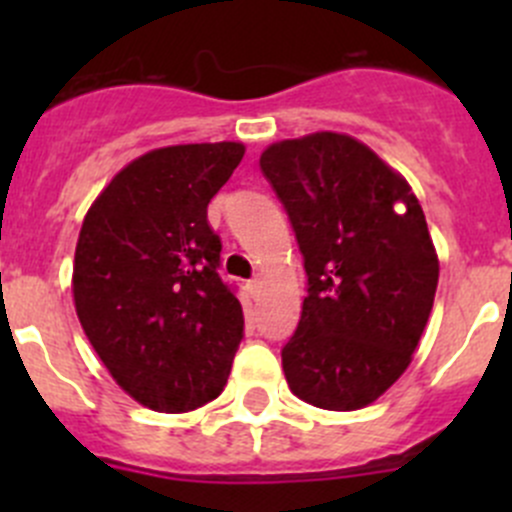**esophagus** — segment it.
I'll list each match as a JSON object with an SVG mask.
<instances>
[{
  "mask_svg": "<svg viewBox=\"0 0 512 512\" xmlns=\"http://www.w3.org/2000/svg\"><path fill=\"white\" fill-rule=\"evenodd\" d=\"M260 289H262V277L255 275L252 280H247V292L252 294V297H260Z\"/></svg>",
  "mask_w": 512,
  "mask_h": 512,
  "instance_id": "obj_1",
  "label": "esophagus"
}]
</instances>
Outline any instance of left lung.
I'll return each mask as SVG.
<instances>
[{
  "mask_svg": "<svg viewBox=\"0 0 512 512\" xmlns=\"http://www.w3.org/2000/svg\"><path fill=\"white\" fill-rule=\"evenodd\" d=\"M260 168L307 272L302 317L282 347L289 389L317 409H364L411 364L436 297L421 205L396 170L342 133L275 143Z\"/></svg>",
  "mask_w": 512,
  "mask_h": 512,
  "instance_id": "8db88e82",
  "label": "left lung"
}]
</instances>
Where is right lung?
Segmentation results:
<instances>
[{"instance_id":"add662e5","label":"right lung","mask_w":512,"mask_h":512,"mask_svg":"<svg viewBox=\"0 0 512 512\" xmlns=\"http://www.w3.org/2000/svg\"><path fill=\"white\" fill-rule=\"evenodd\" d=\"M242 156L245 146L227 141L146 153L81 225L71 285L79 322L118 386L153 411L218 399L245 334L208 225V203Z\"/></svg>"}]
</instances>
